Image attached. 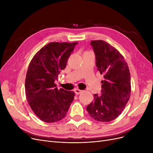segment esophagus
I'll return each instance as SVG.
<instances>
[{
  "instance_id": "obj_1",
  "label": "esophagus",
  "mask_w": 153,
  "mask_h": 153,
  "mask_svg": "<svg viewBox=\"0 0 153 153\" xmlns=\"http://www.w3.org/2000/svg\"><path fill=\"white\" fill-rule=\"evenodd\" d=\"M75 93L76 94V95H78V94H80L81 92H82V90H80V89H75Z\"/></svg>"
}]
</instances>
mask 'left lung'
I'll return each mask as SVG.
<instances>
[{
    "instance_id": "left-lung-1",
    "label": "left lung",
    "mask_w": 153,
    "mask_h": 153,
    "mask_svg": "<svg viewBox=\"0 0 153 153\" xmlns=\"http://www.w3.org/2000/svg\"><path fill=\"white\" fill-rule=\"evenodd\" d=\"M96 57V66L101 75V94L94 95V101L86 108L96 121L109 122L117 118L126 106L131 94V78L123 55L103 40L91 41Z\"/></svg>"
}]
</instances>
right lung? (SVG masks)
Here are the masks:
<instances>
[{"label": "right lung", "instance_id": "add662e5", "mask_svg": "<svg viewBox=\"0 0 153 153\" xmlns=\"http://www.w3.org/2000/svg\"><path fill=\"white\" fill-rule=\"evenodd\" d=\"M77 44L50 43L30 61L25 78V94L31 109L44 122L55 123L63 119L73 102L74 92L58 89L54 82L66 68Z\"/></svg>", "mask_w": 153, "mask_h": 153}]
</instances>
